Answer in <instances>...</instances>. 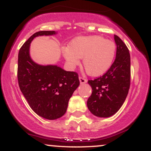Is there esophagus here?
<instances>
[{
	"instance_id": "34e87169",
	"label": "esophagus",
	"mask_w": 151,
	"mask_h": 151,
	"mask_svg": "<svg viewBox=\"0 0 151 151\" xmlns=\"http://www.w3.org/2000/svg\"><path fill=\"white\" fill-rule=\"evenodd\" d=\"M79 81H80L81 84H85V83H86V81H87V80H86V79H84V77H79Z\"/></svg>"
}]
</instances>
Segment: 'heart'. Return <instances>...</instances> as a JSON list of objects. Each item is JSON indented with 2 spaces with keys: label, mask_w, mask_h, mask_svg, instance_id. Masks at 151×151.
<instances>
[{
  "label": "heart",
  "mask_w": 151,
  "mask_h": 151,
  "mask_svg": "<svg viewBox=\"0 0 151 151\" xmlns=\"http://www.w3.org/2000/svg\"><path fill=\"white\" fill-rule=\"evenodd\" d=\"M62 54L74 67L82 63L86 73L92 77L105 74L113 63L116 52V46L113 41L101 36H86L74 39L69 47L62 48Z\"/></svg>",
  "instance_id": "b5f03b06"
}]
</instances>
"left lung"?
<instances>
[{
    "instance_id": "obj_1",
    "label": "left lung",
    "mask_w": 151,
    "mask_h": 151,
    "mask_svg": "<svg viewBox=\"0 0 151 151\" xmlns=\"http://www.w3.org/2000/svg\"><path fill=\"white\" fill-rule=\"evenodd\" d=\"M116 55L109 70L101 77L88 83L92 93L87 100V107L99 117L111 116L120 109L127 96L131 83V58L126 44L114 35Z\"/></svg>"
}]
</instances>
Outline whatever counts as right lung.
<instances>
[{
	"instance_id": "obj_1",
	"label": "right lung",
	"mask_w": 151,
	"mask_h": 151,
	"mask_svg": "<svg viewBox=\"0 0 151 151\" xmlns=\"http://www.w3.org/2000/svg\"><path fill=\"white\" fill-rule=\"evenodd\" d=\"M55 31H39L24 43L18 53L19 87L30 108L49 120L62 117L67 111L72 93L79 85L77 72H67L57 65H40L30 58V45L35 37L52 35Z\"/></svg>"
}]
</instances>
